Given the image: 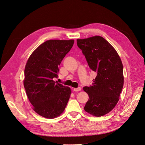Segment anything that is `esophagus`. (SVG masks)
<instances>
[{
  "label": "esophagus",
  "mask_w": 145,
  "mask_h": 145,
  "mask_svg": "<svg viewBox=\"0 0 145 145\" xmlns=\"http://www.w3.org/2000/svg\"><path fill=\"white\" fill-rule=\"evenodd\" d=\"M80 90H81V88L80 87H78L76 88H73V91L75 92H78V91H80Z\"/></svg>",
  "instance_id": "1"
}]
</instances>
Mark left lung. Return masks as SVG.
Segmentation results:
<instances>
[{
    "mask_svg": "<svg viewBox=\"0 0 145 145\" xmlns=\"http://www.w3.org/2000/svg\"><path fill=\"white\" fill-rule=\"evenodd\" d=\"M76 41L90 69L97 73L92 85L83 88L89 96L84 110L93 116H104L115 107L123 89L121 59L114 48L101 36Z\"/></svg>",
    "mask_w": 145,
    "mask_h": 145,
    "instance_id": "left-lung-1",
    "label": "left lung"
}]
</instances>
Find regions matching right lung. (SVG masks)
Here are the masks:
<instances>
[{
    "instance_id": "add662e5",
    "label": "right lung",
    "mask_w": 145,
    "mask_h": 145,
    "mask_svg": "<svg viewBox=\"0 0 145 145\" xmlns=\"http://www.w3.org/2000/svg\"><path fill=\"white\" fill-rule=\"evenodd\" d=\"M73 40H50L38 47L25 67L24 85L33 110L47 118L59 116L65 110L71 88L53 80L57 78L59 66L69 52Z\"/></svg>"
}]
</instances>
